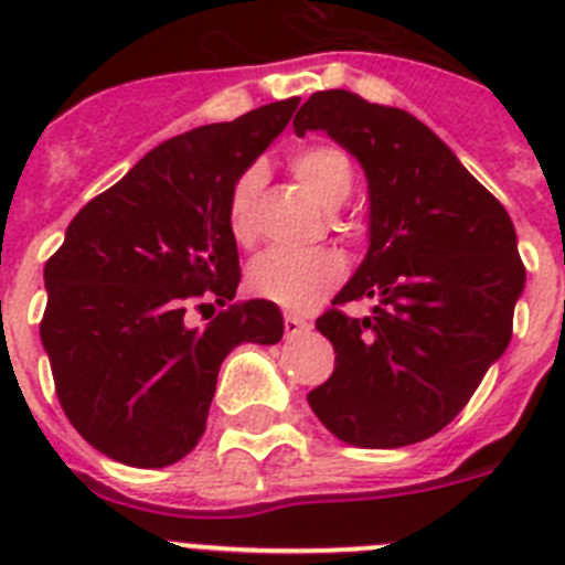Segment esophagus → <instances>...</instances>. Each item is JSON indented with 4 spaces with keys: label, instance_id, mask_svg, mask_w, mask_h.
<instances>
[{
    "label": "esophagus",
    "instance_id": "1",
    "mask_svg": "<svg viewBox=\"0 0 565 565\" xmlns=\"http://www.w3.org/2000/svg\"><path fill=\"white\" fill-rule=\"evenodd\" d=\"M282 326H286V337H299V333L311 331V322L299 317V313H286V317H282Z\"/></svg>",
    "mask_w": 565,
    "mask_h": 565
}]
</instances>
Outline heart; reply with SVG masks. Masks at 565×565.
I'll return each mask as SVG.
<instances>
[{
  "instance_id": "b5f03b06",
  "label": "heart",
  "mask_w": 565,
  "mask_h": 565,
  "mask_svg": "<svg viewBox=\"0 0 565 565\" xmlns=\"http://www.w3.org/2000/svg\"><path fill=\"white\" fill-rule=\"evenodd\" d=\"M294 178H297L313 201L326 209L342 206L353 192L351 158L331 143H311L288 158ZM263 172L248 167L239 172L228 194V232L237 243L254 237V212H257ZM344 277V259L331 248L317 252H288V248H268L248 266V291L259 299H268L286 311H306L328 297Z\"/></svg>"
}]
</instances>
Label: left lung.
Masks as SVG:
<instances>
[{"label":"left lung","instance_id":"1","mask_svg":"<svg viewBox=\"0 0 565 565\" xmlns=\"http://www.w3.org/2000/svg\"><path fill=\"white\" fill-rule=\"evenodd\" d=\"M297 135L322 129L362 163L371 246L317 319L337 364L308 404L353 447L393 450L444 430L512 339L526 282L515 226L495 194L418 118L348 89L313 93ZM373 298L353 320L341 306Z\"/></svg>","mask_w":565,"mask_h":565}]
</instances>
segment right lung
<instances>
[{"mask_svg": "<svg viewBox=\"0 0 565 565\" xmlns=\"http://www.w3.org/2000/svg\"><path fill=\"white\" fill-rule=\"evenodd\" d=\"M297 104L274 102L163 141L73 217L47 259L39 331L56 396L104 456L129 467L181 461L206 430L232 348L282 339L274 302L232 306L239 257L226 209L239 172ZM209 298L227 311L192 327L191 311Z\"/></svg>", "mask_w": 565, "mask_h": 565, "instance_id": "right-lung-1", "label": "right lung"}]
</instances>
